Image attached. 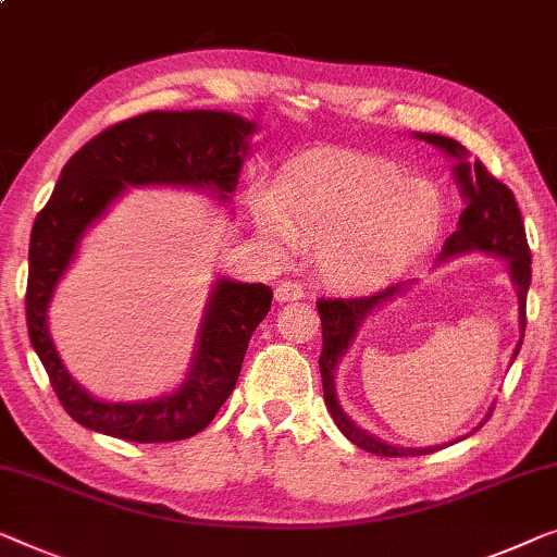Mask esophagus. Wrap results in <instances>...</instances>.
<instances>
[{
  "label": "esophagus",
  "mask_w": 557,
  "mask_h": 557,
  "mask_svg": "<svg viewBox=\"0 0 557 557\" xmlns=\"http://www.w3.org/2000/svg\"><path fill=\"white\" fill-rule=\"evenodd\" d=\"M276 301L278 304H286V301H298V298L304 296V292H301V286L298 284H294V281H284V284H278L276 286Z\"/></svg>",
  "instance_id": "obj_1"
}]
</instances>
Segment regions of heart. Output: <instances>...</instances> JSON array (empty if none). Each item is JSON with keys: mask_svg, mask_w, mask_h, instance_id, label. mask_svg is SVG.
<instances>
[{"mask_svg": "<svg viewBox=\"0 0 557 557\" xmlns=\"http://www.w3.org/2000/svg\"><path fill=\"white\" fill-rule=\"evenodd\" d=\"M253 231L276 259L319 246L321 278L338 292H372L437 236L445 200L430 181L354 156H309L251 203Z\"/></svg>", "mask_w": 557, "mask_h": 557, "instance_id": "1", "label": "heart"}]
</instances>
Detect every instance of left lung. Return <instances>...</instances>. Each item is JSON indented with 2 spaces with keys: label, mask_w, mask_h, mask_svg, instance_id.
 <instances>
[{
  "label": "left lung",
  "mask_w": 557,
  "mask_h": 557,
  "mask_svg": "<svg viewBox=\"0 0 557 557\" xmlns=\"http://www.w3.org/2000/svg\"><path fill=\"white\" fill-rule=\"evenodd\" d=\"M417 140H424L434 145L445 152L447 158L455 160L453 173L459 185V196L465 198V211L459 213L457 231L445 240L440 253V263L447 259H457V256L467 253H487L495 256V259L507 261V271H510V281L518 292V306H520V342L515 346L512 359L518 357L522 336H525V301H528V288H530V276H533V269H530V248L525 238V225H522V215L518 208V200H515L512 190L507 185L499 183L497 178L487 173V168L474 160L470 163V156L467 150L453 138H445V135L434 133H414ZM401 292H405V284H394L384 292L372 294V296H357V298H321L317 304L319 317H321V336H324V346H321L319 357V369H321V382H324V401L329 414L334 417V422L342 434L354 445L367 449V453L379 455V457H417V455H430L437 453V449L447 447L445 445H432V447H399L389 445V442L374 437L357 426L344 412L342 405H338L336 397V367L354 338H357L361 324H364L367 317L384 306L386 301H394ZM493 414V409H490ZM490 414L485 419H490ZM485 422H480L472 432H478ZM459 437L455 442H462ZM453 445V442H449Z\"/></svg>",
  "instance_id": "obj_1"
}]
</instances>
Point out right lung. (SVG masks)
<instances>
[{
	"label": "right lung",
	"instance_id": "1",
	"mask_svg": "<svg viewBox=\"0 0 557 557\" xmlns=\"http://www.w3.org/2000/svg\"><path fill=\"white\" fill-rule=\"evenodd\" d=\"M253 120L225 110H152L85 143L62 168L29 238L27 329L64 412L87 430L127 442H175L206 430L238 382L248 342L271 309V288L215 278L183 384L163 397L104 401L79 386L52 342L47 311L79 240L127 190L168 185L231 203L251 150Z\"/></svg>",
	"mask_w": 557,
	"mask_h": 557
}]
</instances>
